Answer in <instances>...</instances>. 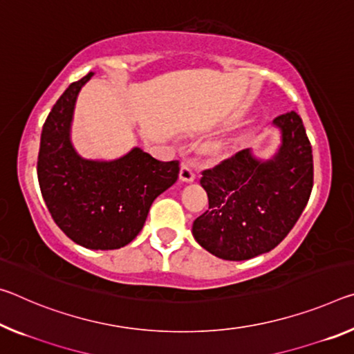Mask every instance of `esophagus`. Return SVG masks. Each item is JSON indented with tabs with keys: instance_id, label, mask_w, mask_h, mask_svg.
I'll list each match as a JSON object with an SVG mask.
<instances>
[{
	"instance_id": "esophagus-1",
	"label": "esophagus",
	"mask_w": 354,
	"mask_h": 354,
	"mask_svg": "<svg viewBox=\"0 0 354 354\" xmlns=\"http://www.w3.org/2000/svg\"><path fill=\"white\" fill-rule=\"evenodd\" d=\"M179 178L184 183H192L197 175H195V170L189 164H183L181 165V171H179Z\"/></svg>"
}]
</instances>
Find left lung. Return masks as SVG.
Returning <instances> with one entry per match:
<instances>
[{
  "label": "left lung",
  "instance_id": "8db88e82",
  "mask_svg": "<svg viewBox=\"0 0 354 354\" xmlns=\"http://www.w3.org/2000/svg\"><path fill=\"white\" fill-rule=\"evenodd\" d=\"M282 145L269 160L241 149L201 171L209 207L194 221L201 248L230 261L249 260L282 243L304 211L313 187V157L296 111L274 118Z\"/></svg>",
  "mask_w": 354,
  "mask_h": 354
}]
</instances>
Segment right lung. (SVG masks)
I'll list each match as a JSON object with an SVG mask.
<instances>
[{
  "label": "right lung",
  "mask_w": 354,
  "mask_h": 354,
  "mask_svg": "<svg viewBox=\"0 0 354 354\" xmlns=\"http://www.w3.org/2000/svg\"><path fill=\"white\" fill-rule=\"evenodd\" d=\"M91 77L71 83L44 122L37 179L67 238L86 249L113 250L140 233L153 201L176 183L179 162H160L140 148L110 162L78 156L71 122L78 93Z\"/></svg>",
  "instance_id": "right-lung-1"
}]
</instances>
